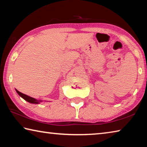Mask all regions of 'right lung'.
Wrapping results in <instances>:
<instances>
[{
  "label": "right lung",
  "mask_w": 147,
  "mask_h": 147,
  "mask_svg": "<svg viewBox=\"0 0 147 147\" xmlns=\"http://www.w3.org/2000/svg\"><path fill=\"white\" fill-rule=\"evenodd\" d=\"M17 93L19 94V96H21L22 98H24V100H26L27 102H28L30 103H32V104H38L39 102H40L41 100H37V99H35L32 97H30V96H29L28 95H26V94H24L23 93H21V92H19V91H17V89H16Z\"/></svg>",
  "instance_id": "1"
}]
</instances>
